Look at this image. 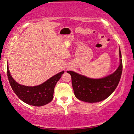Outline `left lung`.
Returning <instances> with one entry per match:
<instances>
[{
	"instance_id": "obj_1",
	"label": "left lung",
	"mask_w": 134,
	"mask_h": 134,
	"mask_svg": "<svg viewBox=\"0 0 134 134\" xmlns=\"http://www.w3.org/2000/svg\"><path fill=\"white\" fill-rule=\"evenodd\" d=\"M120 65L114 73L100 79H92L75 72L67 71L71 76L74 94L77 99L87 102H98L105 99L116 89L122 73V60L119 50Z\"/></svg>"
}]
</instances>
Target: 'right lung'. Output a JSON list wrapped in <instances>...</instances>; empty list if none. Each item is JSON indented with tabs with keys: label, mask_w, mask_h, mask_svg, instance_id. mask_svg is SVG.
<instances>
[{
	"label": "right lung",
	"mask_w": 134,
	"mask_h": 134,
	"mask_svg": "<svg viewBox=\"0 0 134 134\" xmlns=\"http://www.w3.org/2000/svg\"><path fill=\"white\" fill-rule=\"evenodd\" d=\"M63 73L60 72L40 85L29 87L21 85L12 79L7 66L8 78L14 93L22 101L36 107L43 106L53 100L55 86Z\"/></svg>",
	"instance_id": "obj_1"
}]
</instances>
